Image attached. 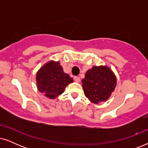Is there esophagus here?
Masks as SVG:
<instances>
[{"label": "esophagus", "mask_w": 148, "mask_h": 148, "mask_svg": "<svg viewBox=\"0 0 148 148\" xmlns=\"http://www.w3.org/2000/svg\"><path fill=\"white\" fill-rule=\"evenodd\" d=\"M74 81L75 82H77V83H79L80 82V78L79 77H77V76H75V77H74Z\"/></svg>", "instance_id": "obj_1"}]
</instances>
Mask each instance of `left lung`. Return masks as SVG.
Masks as SVG:
<instances>
[{"mask_svg": "<svg viewBox=\"0 0 148 148\" xmlns=\"http://www.w3.org/2000/svg\"><path fill=\"white\" fill-rule=\"evenodd\" d=\"M82 82L85 96L94 104L108 100L116 86V76L106 65L94 66Z\"/></svg>", "mask_w": 148, "mask_h": 148, "instance_id": "obj_1", "label": "left lung"}]
</instances>
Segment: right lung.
I'll list each match as a JSON object with an SVG mask.
<instances>
[{
	"instance_id": "1",
	"label": "right lung",
	"mask_w": 148,
	"mask_h": 148,
	"mask_svg": "<svg viewBox=\"0 0 148 148\" xmlns=\"http://www.w3.org/2000/svg\"><path fill=\"white\" fill-rule=\"evenodd\" d=\"M73 80L63 71L60 62H46L36 74V84L39 92L50 99H55L64 92V89Z\"/></svg>"
}]
</instances>
